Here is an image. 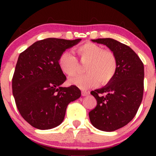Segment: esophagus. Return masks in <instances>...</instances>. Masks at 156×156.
<instances>
[{"instance_id": "obj_1", "label": "esophagus", "mask_w": 156, "mask_h": 156, "mask_svg": "<svg viewBox=\"0 0 156 156\" xmlns=\"http://www.w3.org/2000/svg\"><path fill=\"white\" fill-rule=\"evenodd\" d=\"M89 91H82V95L83 97H85V96H87L89 95Z\"/></svg>"}]
</instances>
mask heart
Here are the masks:
<instances>
[{
  "instance_id": "obj_1",
  "label": "heart",
  "mask_w": 156,
  "mask_h": 156,
  "mask_svg": "<svg viewBox=\"0 0 156 156\" xmlns=\"http://www.w3.org/2000/svg\"><path fill=\"white\" fill-rule=\"evenodd\" d=\"M82 62H87L86 74L78 75L69 80L71 84L82 89H88L99 84H107L114 77L117 69V59L114 53L103 50L101 46L87 42L76 48ZM59 66L68 76H73L77 72L78 61L69 51H65L59 58Z\"/></svg>"
}]
</instances>
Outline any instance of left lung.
<instances>
[{
  "label": "left lung",
  "instance_id": "left-lung-1",
  "mask_svg": "<svg viewBox=\"0 0 156 156\" xmlns=\"http://www.w3.org/2000/svg\"><path fill=\"white\" fill-rule=\"evenodd\" d=\"M108 47L117 59L116 74L108 84L91 91L97 105L89 113L94 126L114 131L128 124L136 116L144 94V67L129 46L112 38L91 40Z\"/></svg>",
  "mask_w": 156,
  "mask_h": 156
}]
</instances>
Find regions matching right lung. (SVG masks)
Wrapping results in <instances>:
<instances>
[{
    "label": "right lung",
    "mask_w": 156,
    "mask_h": 156,
    "mask_svg": "<svg viewBox=\"0 0 156 156\" xmlns=\"http://www.w3.org/2000/svg\"><path fill=\"white\" fill-rule=\"evenodd\" d=\"M82 39L47 38L20 53L12 80V94L23 119L32 126L48 130L65 119L67 105L81 97L78 87L61 85L67 80L59 58Z\"/></svg>",
    "instance_id": "obj_1"
}]
</instances>
